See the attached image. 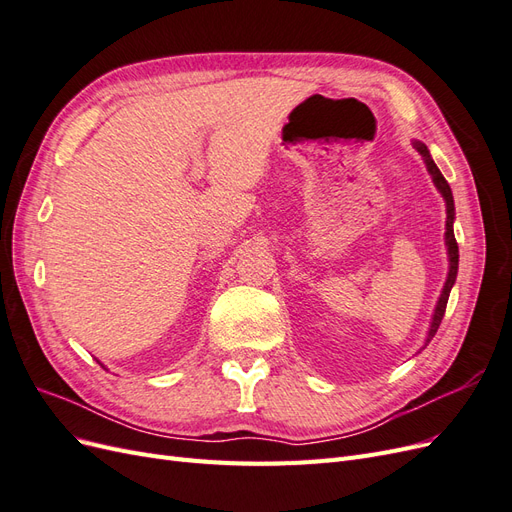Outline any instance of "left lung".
Listing matches in <instances>:
<instances>
[{
	"label": "left lung",
	"mask_w": 512,
	"mask_h": 512,
	"mask_svg": "<svg viewBox=\"0 0 512 512\" xmlns=\"http://www.w3.org/2000/svg\"><path fill=\"white\" fill-rule=\"evenodd\" d=\"M414 149L421 153V158L427 166V173L431 175V181L433 185H436L438 192L442 194L444 203H446V232H444V245H446V254H448V275H446V282H444V288L440 292V299L436 303V309H433V316H431V324H429V331H427V339H425V346L431 342L433 335H436L440 322L444 318V312H446V303H448V294H451V288L457 280V269H459V247H457V241H455V230H453V222H455V200H453V192H451V185L446 183V179L442 177L440 168L436 166V162H433L431 153L427 149L425 143L421 141H412Z\"/></svg>",
	"instance_id": "1"
}]
</instances>
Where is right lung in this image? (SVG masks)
<instances>
[{
	"mask_svg": "<svg viewBox=\"0 0 512 512\" xmlns=\"http://www.w3.org/2000/svg\"><path fill=\"white\" fill-rule=\"evenodd\" d=\"M102 367H104V365H102Z\"/></svg>",
	"mask_w": 512,
	"mask_h": 512,
	"instance_id": "obj_1",
	"label": "right lung"
}]
</instances>
